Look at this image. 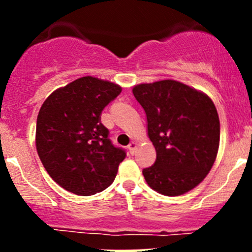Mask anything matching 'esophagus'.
<instances>
[{"label": "esophagus", "mask_w": 252, "mask_h": 252, "mask_svg": "<svg viewBox=\"0 0 252 252\" xmlns=\"http://www.w3.org/2000/svg\"><path fill=\"white\" fill-rule=\"evenodd\" d=\"M128 150H129V152H130V155L135 154V151H136V142L131 141L130 144L128 145Z\"/></svg>", "instance_id": "34e87169"}]
</instances>
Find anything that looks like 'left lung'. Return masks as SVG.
<instances>
[{"mask_svg": "<svg viewBox=\"0 0 252 252\" xmlns=\"http://www.w3.org/2000/svg\"><path fill=\"white\" fill-rule=\"evenodd\" d=\"M147 134L156 149L154 166L142 169L150 188L166 196L194 189L212 168L220 146V118L212 100L175 80L134 86Z\"/></svg>", "mask_w": 252, "mask_h": 252, "instance_id": "8db88e82", "label": "left lung"}]
</instances>
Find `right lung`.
<instances>
[{
  "label": "right lung",
  "instance_id": "add662e5",
  "mask_svg": "<svg viewBox=\"0 0 252 252\" xmlns=\"http://www.w3.org/2000/svg\"><path fill=\"white\" fill-rule=\"evenodd\" d=\"M111 81L83 77L57 89L42 103L36 121V150L50 177L81 196L113 183L126 154L108 138L103 108L121 94Z\"/></svg>",
  "mask_w": 252,
  "mask_h": 252
}]
</instances>
